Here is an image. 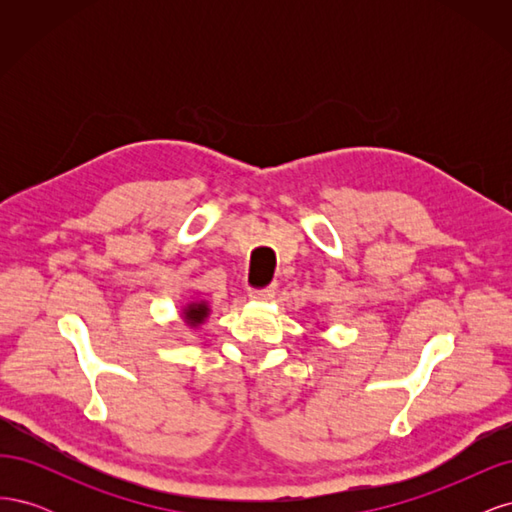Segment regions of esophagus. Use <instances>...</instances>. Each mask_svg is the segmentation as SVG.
I'll return each instance as SVG.
<instances>
[{
	"mask_svg": "<svg viewBox=\"0 0 512 512\" xmlns=\"http://www.w3.org/2000/svg\"><path fill=\"white\" fill-rule=\"evenodd\" d=\"M275 286H267V288H260V290H252L250 297L256 299V301H269L275 297Z\"/></svg>",
	"mask_w": 512,
	"mask_h": 512,
	"instance_id": "esophagus-1",
	"label": "esophagus"
}]
</instances>
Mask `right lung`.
Listing matches in <instances>:
<instances>
[{
    "instance_id": "add662e5",
    "label": "right lung",
    "mask_w": 512,
    "mask_h": 512,
    "mask_svg": "<svg viewBox=\"0 0 512 512\" xmlns=\"http://www.w3.org/2000/svg\"><path fill=\"white\" fill-rule=\"evenodd\" d=\"M209 316V305L205 301H194L183 307V320L190 324V327H198L203 324Z\"/></svg>"
}]
</instances>
